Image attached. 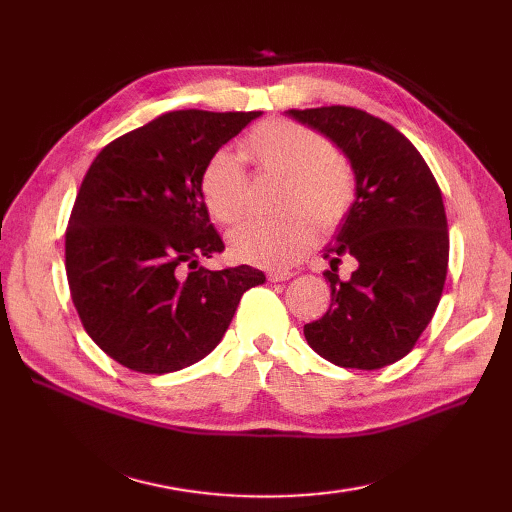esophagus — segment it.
Listing matches in <instances>:
<instances>
[{"mask_svg":"<svg viewBox=\"0 0 512 512\" xmlns=\"http://www.w3.org/2000/svg\"><path fill=\"white\" fill-rule=\"evenodd\" d=\"M290 277H292L290 270H275V273H268V281H286Z\"/></svg>","mask_w":512,"mask_h":512,"instance_id":"34e87169","label":"esophagus"}]
</instances>
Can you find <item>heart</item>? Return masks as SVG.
Instances as JSON below:
<instances>
[{"label":"heart","mask_w":512,"mask_h":512,"mask_svg":"<svg viewBox=\"0 0 512 512\" xmlns=\"http://www.w3.org/2000/svg\"><path fill=\"white\" fill-rule=\"evenodd\" d=\"M242 149L259 169L284 176L277 200L284 213L235 228L231 253L239 262L266 268L292 266L314 244V225L321 233H332L352 213L358 195L356 173L317 129L275 118L250 129ZM200 195L213 220L224 226L242 220L248 176L235 154L220 149L204 162Z\"/></svg>","instance_id":"heart-1"}]
</instances>
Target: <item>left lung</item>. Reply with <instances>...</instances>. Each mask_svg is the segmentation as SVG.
Segmentation results:
<instances>
[{
	"instance_id": "obj_1",
	"label": "left lung",
	"mask_w": 512,
	"mask_h": 512,
	"mask_svg": "<svg viewBox=\"0 0 512 512\" xmlns=\"http://www.w3.org/2000/svg\"><path fill=\"white\" fill-rule=\"evenodd\" d=\"M288 114L345 151L358 189L336 244L323 250L332 303L303 325L306 341L339 367L396 363L433 319L447 279L449 228L438 182L411 140L383 118L347 105ZM343 256L357 264L347 282L335 275Z\"/></svg>"
}]
</instances>
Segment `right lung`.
<instances>
[{"mask_svg":"<svg viewBox=\"0 0 512 512\" xmlns=\"http://www.w3.org/2000/svg\"><path fill=\"white\" fill-rule=\"evenodd\" d=\"M262 112L180 110L105 145L65 228V275L85 332L140 374L198 363L222 341L262 270L198 259L224 253L200 171Z\"/></svg>","mask_w":512,"mask_h":512,"instance_id":"obj_1","label":"right lung"}]
</instances>
